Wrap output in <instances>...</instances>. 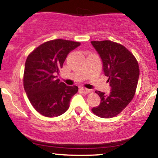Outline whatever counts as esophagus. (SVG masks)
Segmentation results:
<instances>
[{
  "label": "esophagus",
  "instance_id": "1",
  "mask_svg": "<svg viewBox=\"0 0 158 158\" xmlns=\"http://www.w3.org/2000/svg\"><path fill=\"white\" fill-rule=\"evenodd\" d=\"M80 90L84 94H89L90 92V89H87V88H81Z\"/></svg>",
  "mask_w": 158,
  "mask_h": 158
}]
</instances>
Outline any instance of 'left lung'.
Segmentation results:
<instances>
[{
	"label": "left lung",
	"instance_id": "obj_1",
	"mask_svg": "<svg viewBox=\"0 0 158 158\" xmlns=\"http://www.w3.org/2000/svg\"><path fill=\"white\" fill-rule=\"evenodd\" d=\"M90 43L101 58L110 87L108 94L96 90L101 101L92 111L102 118H110L120 113L133 99L139 79V65L133 54L123 45L111 41Z\"/></svg>",
	"mask_w": 158,
	"mask_h": 158
}]
</instances>
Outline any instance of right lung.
<instances>
[{
  "mask_svg": "<svg viewBox=\"0 0 158 158\" xmlns=\"http://www.w3.org/2000/svg\"><path fill=\"white\" fill-rule=\"evenodd\" d=\"M79 42L56 39L38 47L27 57L23 73V87L34 108L41 115L54 117L63 114L70 99L78 91L57 79L69 52Z\"/></svg>",
  "mask_w": 158,
  "mask_h": 158,
  "instance_id": "right-lung-1",
  "label": "right lung"
}]
</instances>
